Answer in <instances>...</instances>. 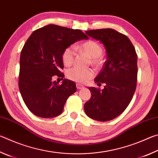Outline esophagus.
Wrapping results in <instances>:
<instances>
[{
    "mask_svg": "<svg viewBox=\"0 0 158 158\" xmlns=\"http://www.w3.org/2000/svg\"><path fill=\"white\" fill-rule=\"evenodd\" d=\"M83 88H84V86H83L82 85H81V84H77V89H78V90H79V89H82Z\"/></svg>",
    "mask_w": 158,
    "mask_h": 158,
    "instance_id": "esophagus-1",
    "label": "esophagus"
}]
</instances>
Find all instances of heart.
Returning <instances> with one entry per match:
<instances>
[{
	"instance_id": "obj_1",
	"label": "heart",
	"mask_w": 158,
	"mask_h": 158,
	"mask_svg": "<svg viewBox=\"0 0 158 158\" xmlns=\"http://www.w3.org/2000/svg\"><path fill=\"white\" fill-rule=\"evenodd\" d=\"M77 49L84 52L91 58V63L98 65L100 63V57L103 53V49L98 42L93 40L85 42L77 47ZM75 48L73 46L67 47L64 50L62 55V59L64 65L69 66L73 63L75 56ZM95 75L94 71L92 69H84L78 67H74L67 71V77L68 78L80 84H85L91 79Z\"/></svg>"
}]
</instances>
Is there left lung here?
<instances>
[{
  "instance_id": "obj_1",
  "label": "left lung",
  "mask_w": 158,
  "mask_h": 158,
  "mask_svg": "<svg viewBox=\"0 0 158 158\" xmlns=\"http://www.w3.org/2000/svg\"><path fill=\"white\" fill-rule=\"evenodd\" d=\"M87 35L104 44L107 59L95 79L105 84L104 89L89 88L91 98L84 105L85 113L98 121L118 116L127 107L137 81V55L129 38L111 28L85 31Z\"/></svg>"
}]
</instances>
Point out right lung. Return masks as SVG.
Returning <instances> with one entry per match:
<instances>
[{
  "instance_id": "1",
  "label": "right lung",
  "mask_w": 158,
  "mask_h": 158,
  "mask_svg": "<svg viewBox=\"0 0 158 158\" xmlns=\"http://www.w3.org/2000/svg\"><path fill=\"white\" fill-rule=\"evenodd\" d=\"M84 39L89 37L81 31L50 24L35 31L26 42L20 56L19 88L26 106L35 116H58L67 99L77 91L71 80L63 79L59 85L52 78L65 77L60 72L64 50Z\"/></svg>"
}]
</instances>
